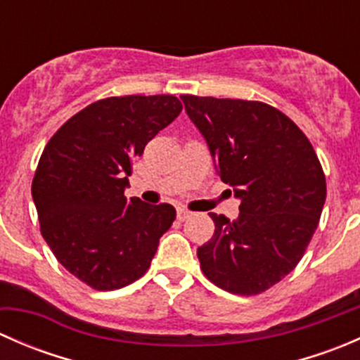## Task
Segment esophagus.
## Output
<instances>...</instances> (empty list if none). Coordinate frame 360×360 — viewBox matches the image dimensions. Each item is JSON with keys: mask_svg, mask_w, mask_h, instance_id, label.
Wrapping results in <instances>:
<instances>
[{"mask_svg": "<svg viewBox=\"0 0 360 360\" xmlns=\"http://www.w3.org/2000/svg\"><path fill=\"white\" fill-rule=\"evenodd\" d=\"M191 214H193V212H190L188 209H177V219L186 221V219H190Z\"/></svg>", "mask_w": 360, "mask_h": 360, "instance_id": "esophagus-1", "label": "esophagus"}]
</instances>
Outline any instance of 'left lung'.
Listing matches in <instances>:
<instances>
[{"mask_svg": "<svg viewBox=\"0 0 360 360\" xmlns=\"http://www.w3.org/2000/svg\"><path fill=\"white\" fill-rule=\"evenodd\" d=\"M205 137L221 181L240 214L210 212L212 238L197 256L207 278L231 294H261L296 268L326 202V176L314 146L289 116L244 99L181 96Z\"/></svg>", "mask_w": 360, "mask_h": 360, "instance_id": "obj_1", "label": "left lung"}]
</instances>
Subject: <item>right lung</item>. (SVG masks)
<instances>
[{
    "label": "right lung",
    "mask_w": 360,
    "mask_h": 360,
    "mask_svg": "<svg viewBox=\"0 0 360 360\" xmlns=\"http://www.w3.org/2000/svg\"><path fill=\"white\" fill-rule=\"evenodd\" d=\"M174 96L96 101L46 143L31 193L39 230L53 256L96 291H115L143 277L160 237L172 226L170 203L127 198L132 162L179 116Z\"/></svg>",
    "instance_id": "1"
}]
</instances>
